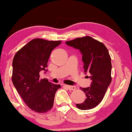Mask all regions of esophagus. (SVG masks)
Returning a JSON list of instances; mask_svg holds the SVG:
<instances>
[{
	"label": "esophagus",
	"mask_w": 132,
	"mask_h": 132,
	"mask_svg": "<svg viewBox=\"0 0 132 132\" xmlns=\"http://www.w3.org/2000/svg\"><path fill=\"white\" fill-rule=\"evenodd\" d=\"M65 87H66L67 88L69 89V90H75L76 89V87L74 86H69V85H65L64 86Z\"/></svg>",
	"instance_id": "1"
}]
</instances>
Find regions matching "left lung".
Wrapping results in <instances>:
<instances>
[{
    "label": "left lung",
    "instance_id": "obj_1",
    "mask_svg": "<svg viewBox=\"0 0 132 132\" xmlns=\"http://www.w3.org/2000/svg\"><path fill=\"white\" fill-rule=\"evenodd\" d=\"M65 43L80 51L84 72L90 75L89 76L91 80L90 87H80L86 94V98L82 103L76 104V106L82 110L95 108L103 100L111 82L112 65L108 49L102 42L89 36L77 38Z\"/></svg>",
    "mask_w": 132,
    "mask_h": 132
}]
</instances>
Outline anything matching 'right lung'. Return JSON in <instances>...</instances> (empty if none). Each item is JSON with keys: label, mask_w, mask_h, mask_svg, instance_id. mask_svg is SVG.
<instances>
[{"label": "right lung", "mask_w": 132, "mask_h": 132, "mask_svg": "<svg viewBox=\"0 0 132 132\" xmlns=\"http://www.w3.org/2000/svg\"><path fill=\"white\" fill-rule=\"evenodd\" d=\"M61 43V40L33 39L13 60V83L27 106L37 113H46L53 108L55 94L61 87L45 78L40 79V71H47L51 51Z\"/></svg>", "instance_id": "add662e5"}]
</instances>
